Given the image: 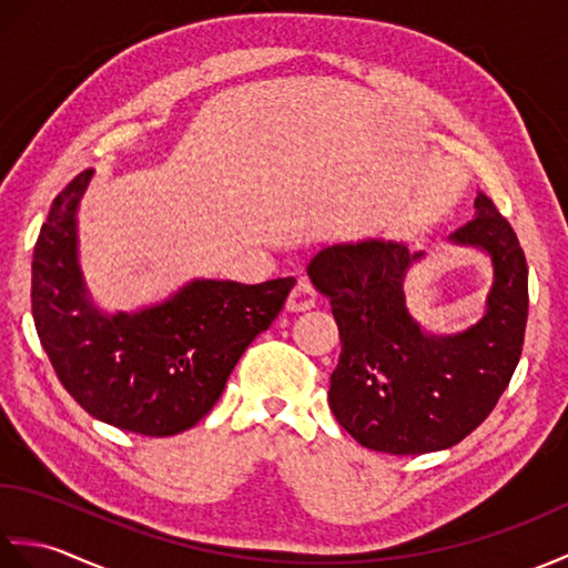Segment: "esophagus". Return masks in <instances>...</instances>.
Listing matches in <instances>:
<instances>
[{"label": "esophagus", "mask_w": 568, "mask_h": 568, "mask_svg": "<svg viewBox=\"0 0 568 568\" xmlns=\"http://www.w3.org/2000/svg\"><path fill=\"white\" fill-rule=\"evenodd\" d=\"M317 305V291L315 285H312L307 277H300V281L295 283L291 297H287V312H305V310H312Z\"/></svg>", "instance_id": "34e87169"}]
</instances>
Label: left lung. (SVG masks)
I'll list each match as a JSON object with an SVG mask.
<instances>
[{
    "instance_id": "1",
    "label": "left lung",
    "mask_w": 568,
    "mask_h": 568,
    "mask_svg": "<svg viewBox=\"0 0 568 568\" xmlns=\"http://www.w3.org/2000/svg\"><path fill=\"white\" fill-rule=\"evenodd\" d=\"M476 216L449 236L493 261L486 315L458 334H429L409 317L403 283L422 251L400 241L334 244L307 273L329 297L342 354L332 371L336 422L373 452L409 456L468 437L508 388L527 327V261L510 222L484 192Z\"/></svg>"
}]
</instances>
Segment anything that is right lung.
I'll return each mask as SVG.
<instances>
[{"mask_svg": "<svg viewBox=\"0 0 568 568\" xmlns=\"http://www.w3.org/2000/svg\"><path fill=\"white\" fill-rule=\"evenodd\" d=\"M92 171L53 200L31 263L43 352L75 403L106 425L171 437L210 413L246 346L281 315L293 277L192 281L161 305L104 315L78 265V204Z\"/></svg>", "mask_w": 568, "mask_h": 568, "instance_id": "right-lung-1", "label": "right lung"}]
</instances>
